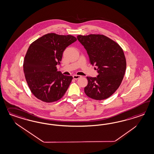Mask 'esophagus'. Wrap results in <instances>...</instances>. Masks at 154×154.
<instances>
[{"label":"esophagus","instance_id":"1","mask_svg":"<svg viewBox=\"0 0 154 154\" xmlns=\"http://www.w3.org/2000/svg\"><path fill=\"white\" fill-rule=\"evenodd\" d=\"M81 77H82V76H80V75H73V78H74L75 80L78 79L79 78H81Z\"/></svg>","mask_w":154,"mask_h":154}]
</instances>
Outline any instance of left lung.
Masks as SVG:
<instances>
[{
	"label": "left lung",
	"mask_w": 154,
	"mask_h": 154,
	"mask_svg": "<svg viewBox=\"0 0 154 154\" xmlns=\"http://www.w3.org/2000/svg\"><path fill=\"white\" fill-rule=\"evenodd\" d=\"M77 38L86 50L90 63L97 68V77H87L85 94L93 99L109 97L119 88L126 68L122 49L117 43L102 35H79Z\"/></svg>",
	"instance_id": "obj_1"
}]
</instances>
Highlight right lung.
Here are the masks:
<instances>
[{"instance_id": "obj_1", "label": "right lung", "mask_w": 154, "mask_h": 154, "mask_svg": "<svg viewBox=\"0 0 154 154\" xmlns=\"http://www.w3.org/2000/svg\"><path fill=\"white\" fill-rule=\"evenodd\" d=\"M77 39L71 35H45L32 42L25 55L23 68L25 79L37 99L52 103L61 99L72 79L58 71L66 48Z\"/></svg>"}]
</instances>
